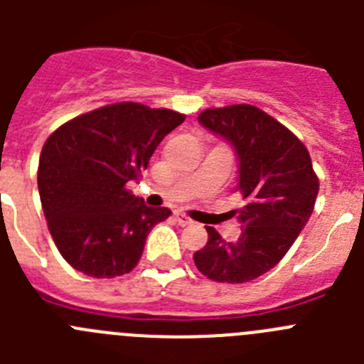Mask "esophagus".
I'll return each mask as SVG.
<instances>
[{"instance_id":"esophagus-1","label":"esophagus","mask_w":364,"mask_h":364,"mask_svg":"<svg viewBox=\"0 0 364 364\" xmlns=\"http://www.w3.org/2000/svg\"><path fill=\"white\" fill-rule=\"evenodd\" d=\"M175 218H176V222H178L180 226H189V224H193V220L191 218L188 217V215H184V213H175Z\"/></svg>"}]
</instances>
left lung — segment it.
I'll list each match as a JSON object with an SVG mask.
<instances>
[{
    "instance_id": "1",
    "label": "left lung",
    "mask_w": 364,
    "mask_h": 364,
    "mask_svg": "<svg viewBox=\"0 0 364 364\" xmlns=\"http://www.w3.org/2000/svg\"><path fill=\"white\" fill-rule=\"evenodd\" d=\"M198 122L226 138L239 159L237 210L242 233L226 242L205 226L208 244L193 259L215 282L242 284L269 272L306 226L319 193V178L306 146L268 112L247 104L205 109Z\"/></svg>"
}]
</instances>
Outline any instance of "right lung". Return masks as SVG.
I'll return each mask as SVG.
<instances>
[{
    "instance_id": "obj_1",
    "label": "right lung",
    "mask_w": 364,
    "mask_h": 364,
    "mask_svg": "<svg viewBox=\"0 0 364 364\" xmlns=\"http://www.w3.org/2000/svg\"><path fill=\"white\" fill-rule=\"evenodd\" d=\"M186 120L134 102L73 118L45 142L38 166L41 208L58 252L89 277L129 273L147 235L171 210L147 208L125 188L142 176L154 149Z\"/></svg>"
}]
</instances>
